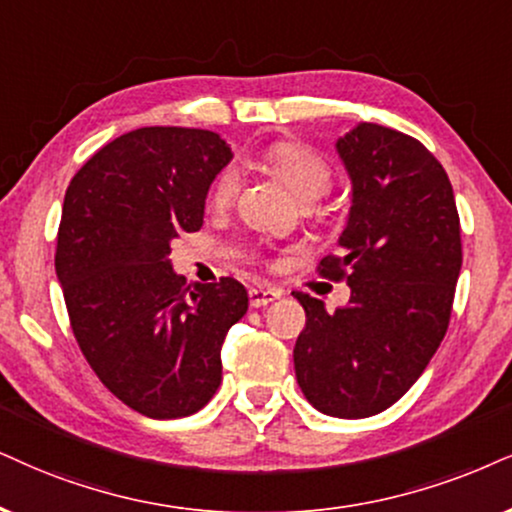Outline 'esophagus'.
Wrapping results in <instances>:
<instances>
[{
	"mask_svg": "<svg viewBox=\"0 0 512 512\" xmlns=\"http://www.w3.org/2000/svg\"><path fill=\"white\" fill-rule=\"evenodd\" d=\"M282 292L280 289H270V287H254L249 289V304L251 308H261L273 304L275 299H280Z\"/></svg>",
	"mask_w": 512,
	"mask_h": 512,
	"instance_id": "esophagus-1",
	"label": "esophagus"
}]
</instances>
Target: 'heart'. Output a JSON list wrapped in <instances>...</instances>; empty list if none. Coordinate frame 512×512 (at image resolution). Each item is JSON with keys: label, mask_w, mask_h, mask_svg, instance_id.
I'll return each mask as SVG.
<instances>
[{"label": "heart", "mask_w": 512, "mask_h": 512, "mask_svg": "<svg viewBox=\"0 0 512 512\" xmlns=\"http://www.w3.org/2000/svg\"><path fill=\"white\" fill-rule=\"evenodd\" d=\"M261 159L285 185L292 189V194L301 204H313L323 199L332 187V168L320 154H315L311 147L301 142H275L263 149ZM239 170L235 166H225L216 175L211 185V204L225 208L237 197Z\"/></svg>", "instance_id": "obj_1"}]
</instances>
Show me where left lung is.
<instances>
[{
  "instance_id": "1",
  "label": "left lung",
  "mask_w": 512,
  "mask_h": 512,
  "mask_svg": "<svg viewBox=\"0 0 512 512\" xmlns=\"http://www.w3.org/2000/svg\"><path fill=\"white\" fill-rule=\"evenodd\" d=\"M353 199L342 256L318 273L351 287L334 313L296 292L306 327L294 346L301 391L332 418H368L401 399L449 330L463 263L449 175L415 137L361 123L337 140Z\"/></svg>"
}]
</instances>
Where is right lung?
<instances>
[{
	"label": "right lung",
	"mask_w": 512,
	"mask_h": 512,
	"mask_svg": "<svg viewBox=\"0 0 512 512\" xmlns=\"http://www.w3.org/2000/svg\"><path fill=\"white\" fill-rule=\"evenodd\" d=\"M232 159L216 132L140 128L73 175L56 237L82 356L125 406L154 420L197 413L223 380L220 346L249 308L232 277L189 285L170 242L204 225L211 182Z\"/></svg>",
	"instance_id": "add662e5"
}]
</instances>
